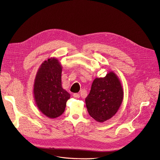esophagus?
Wrapping results in <instances>:
<instances>
[{
  "label": "esophagus",
  "instance_id": "34e87169",
  "mask_svg": "<svg viewBox=\"0 0 160 160\" xmlns=\"http://www.w3.org/2000/svg\"><path fill=\"white\" fill-rule=\"evenodd\" d=\"M73 97H74V98H78L80 97V95H79V94H78V93H74V94H73Z\"/></svg>",
  "mask_w": 160,
  "mask_h": 160
}]
</instances>
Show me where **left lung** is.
<instances>
[{
    "label": "left lung",
    "instance_id": "1",
    "mask_svg": "<svg viewBox=\"0 0 160 160\" xmlns=\"http://www.w3.org/2000/svg\"><path fill=\"white\" fill-rule=\"evenodd\" d=\"M123 98L120 80L113 71L104 78H95L85 99L90 116L98 122L110 119L118 110Z\"/></svg>",
    "mask_w": 160,
    "mask_h": 160
}]
</instances>
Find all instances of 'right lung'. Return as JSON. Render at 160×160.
Here are the masks:
<instances>
[{
    "label": "right lung",
    "mask_w": 160,
    "mask_h": 160,
    "mask_svg": "<svg viewBox=\"0 0 160 160\" xmlns=\"http://www.w3.org/2000/svg\"><path fill=\"white\" fill-rule=\"evenodd\" d=\"M62 67L55 57L40 66L33 85L35 102L40 112L50 118L60 116L65 110L70 94L62 86Z\"/></svg>",
    "instance_id": "1"
}]
</instances>
